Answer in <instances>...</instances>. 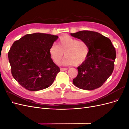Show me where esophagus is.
I'll list each match as a JSON object with an SVG mask.
<instances>
[{
  "label": "esophagus",
  "mask_w": 129,
  "mask_h": 129,
  "mask_svg": "<svg viewBox=\"0 0 129 129\" xmlns=\"http://www.w3.org/2000/svg\"><path fill=\"white\" fill-rule=\"evenodd\" d=\"M68 69L67 68H60V71H67Z\"/></svg>",
  "instance_id": "esophagus-1"
}]
</instances>
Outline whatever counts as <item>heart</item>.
<instances>
[{
  "mask_svg": "<svg viewBox=\"0 0 129 129\" xmlns=\"http://www.w3.org/2000/svg\"><path fill=\"white\" fill-rule=\"evenodd\" d=\"M58 46L53 45L49 49L50 58L54 63L59 64L64 55V65L79 66L83 63L88 57L89 50L87 44L83 41H78L68 35L61 36L57 42Z\"/></svg>",
  "mask_w": 129,
  "mask_h": 129,
  "instance_id": "heart-1",
  "label": "heart"
}]
</instances>
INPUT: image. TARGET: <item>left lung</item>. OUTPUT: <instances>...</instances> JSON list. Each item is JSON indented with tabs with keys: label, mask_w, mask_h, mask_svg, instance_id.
Here are the masks:
<instances>
[{
	"label": "left lung",
	"mask_w": 129,
	"mask_h": 129,
	"mask_svg": "<svg viewBox=\"0 0 129 129\" xmlns=\"http://www.w3.org/2000/svg\"><path fill=\"white\" fill-rule=\"evenodd\" d=\"M71 35L86 42L89 50L86 61L77 67L78 74L73 80L74 84L88 90L101 87L114 69L116 50L111 41L93 31L81 30Z\"/></svg>",
	"instance_id": "left-lung-1"
}]
</instances>
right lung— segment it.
Segmentation results:
<instances>
[{
	"mask_svg": "<svg viewBox=\"0 0 129 129\" xmlns=\"http://www.w3.org/2000/svg\"><path fill=\"white\" fill-rule=\"evenodd\" d=\"M58 37L36 33L15 41L8 53L11 73L22 87L38 91L52 84L60 68L54 63L49 49Z\"/></svg>",
	"mask_w": 129,
	"mask_h": 129,
	"instance_id": "1",
	"label": "right lung"
}]
</instances>
